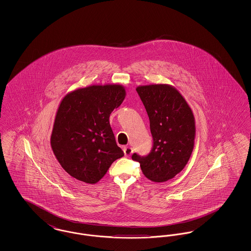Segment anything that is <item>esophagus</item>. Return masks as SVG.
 I'll use <instances>...</instances> for the list:
<instances>
[{
    "instance_id": "34e87169",
    "label": "esophagus",
    "mask_w": 251,
    "mask_h": 251,
    "mask_svg": "<svg viewBox=\"0 0 251 251\" xmlns=\"http://www.w3.org/2000/svg\"><path fill=\"white\" fill-rule=\"evenodd\" d=\"M123 151H124V153H125V155L126 156H130L131 153H132V149H131V147H125L124 149H123Z\"/></svg>"
}]
</instances>
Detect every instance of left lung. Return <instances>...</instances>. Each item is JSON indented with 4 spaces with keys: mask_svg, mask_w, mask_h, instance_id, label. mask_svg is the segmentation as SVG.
I'll use <instances>...</instances> for the list:
<instances>
[{
    "mask_svg": "<svg viewBox=\"0 0 251 251\" xmlns=\"http://www.w3.org/2000/svg\"><path fill=\"white\" fill-rule=\"evenodd\" d=\"M136 91L150 119L153 148L146 157L133 153L131 158L140 163L146 178L167 181L179 173L191 157L196 136L193 111L170 84L139 85Z\"/></svg>",
    "mask_w": 251,
    "mask_h": 251,
    "instance_id": "1",
    "label": "left lung"
}]
</instances>
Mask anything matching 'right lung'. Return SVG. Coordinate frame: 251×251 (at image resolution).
<instances>
[{
  "instance_id": "obj_1",
  "label": "right lung",
  "mask_w": 251,
  "mask_h": 251,
  "mask_svg": "<svg viewBox=\"0 0 251 251\" xmlns=\"http://www.w3.org/2000/svg\"><path fill=\"white\" fill-rule=\"evenodd\" d=\"M125 96L122 84H93L72 90L62 99L50 147L61 167L73 178L97 183L113 162L124 156L109 118Z\"/></svg>"
}]
</instances>
